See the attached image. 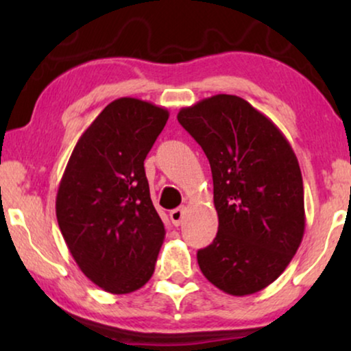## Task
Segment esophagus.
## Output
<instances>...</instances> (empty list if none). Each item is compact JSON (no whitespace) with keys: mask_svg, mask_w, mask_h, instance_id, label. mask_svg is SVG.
I'll return each instance as SVG.
<instances>
[{"mask_svg":"<svg viewBox=\"0 0 351 351\" xmlns=\"http://www.w3.org/2000/svg\"><path fill=\"white\" fill-rule=\"evenodd\" d=\"M184 215H185V209L184 208H177L174 210H171L169 217L172 220V223L176 225V227H179L182 223V220H184Z\"/></svg>","mask_w":351,"mask_h":351,"instance_id":"1","label":"esophagus"}]
</instances>
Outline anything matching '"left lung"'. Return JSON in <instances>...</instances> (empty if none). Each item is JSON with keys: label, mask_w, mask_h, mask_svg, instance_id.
<instances>
[{"label": "left lung", "mask_w": 351, "mask_h": 351, "mask_svg": "<svg viewBox=\"0 0 351 351\" xmlns=\"http://www.w3.org/2000/svg\"><path fill=\"white\" fill-rule=\"evenodd\" d=\"M177 119L213 171L219 232L196 254L201 271L230 295L256 294L286 270L304 238L295 153L276 124L238 95L203 99Z\"/></svg>", "instance_id": "left-lung-1"}]
</instances>
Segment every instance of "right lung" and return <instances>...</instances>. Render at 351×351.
Returning <instances> with one entry per match:
<instances>
[{
    "label": "right lung",
    "instance_id": "right-lung-1",
    "mask_svg": "<svg viewBox=\"0 0 351 351\" xmlns=\"http://www.w3.org/2000/svg\"><path fill=\"white\" fill-rule=\"evenodd\" d=\"M167 118L166 108L145 100H113L78 138L57 190V222L70 254L112 294L148 282L165 241L143 161Z\"/></svg>",
    "mask_w": 351,
    "mask_h": 351
}]
</instances>
